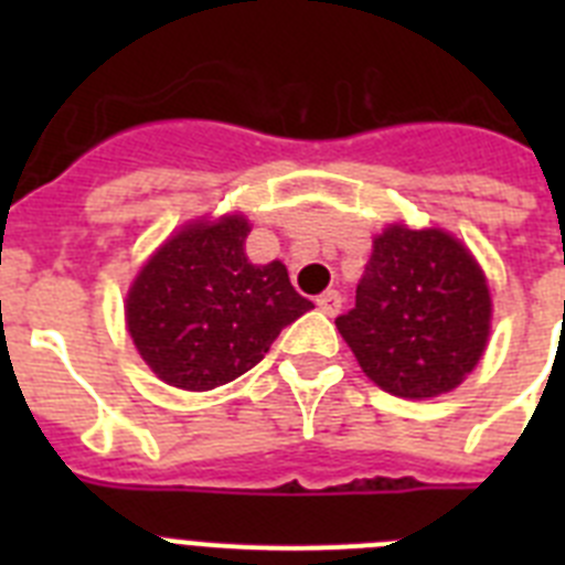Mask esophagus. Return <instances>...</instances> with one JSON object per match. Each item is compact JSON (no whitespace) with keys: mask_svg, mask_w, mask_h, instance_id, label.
Instances as JSON below:
<instances>
[{"mask_svg":"<svg viewBox=\"0 0 565 565\" xmlns=\"http://www.w3.org/2000/svg\"><path fill=\"white\" fill-rule=\"evenodd\" d=\"M317 308L322 313H328V317H337L339 308H342V297H339L337 291L319 294V297H317Z\"/></svg>","mask_w":565,"mask_h":565,"instance_id":"1","label":"esophagus"}]
</instances>
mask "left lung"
Listing matches in <instances>:
<instances>
[{
    "mask_svg": "<svg viewBox=\"0 0 565 565\" xmlns=\"http://www.w3.org/2000/svg\"><path fill=\"white\" fill-rule=\"evenodd\" d=\"M337 328L376 387L398 398H436L476 371L492 331V291L476 254L447 228L387 223L353 311Z\"/></svg>",
    "mask_w": 565,
    "mask_h": 565,
    "instance_id": "1",
    "label": "left lung"
}]
</instances>
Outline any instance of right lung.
Wrapping results in <instances>:
<instances>
[{
  "mask_svg": "<svg viewBox=\"0 0 565 565\" xmlns=\"http://www.w3.org/2000/svg\"><path fill=\"white\" fill-rule=\"evenodd\" d=\"M243 212L203 214L174 228L141 263L124 299L135 351L178 391H214L252 371L274 339L313 302L288 268L246 257Z\"/></svg>",
  "mask_w": 565,
  "mask_h": 565,
  "instance_id": "1",
  "label": "right lung"
}]
</instances>
